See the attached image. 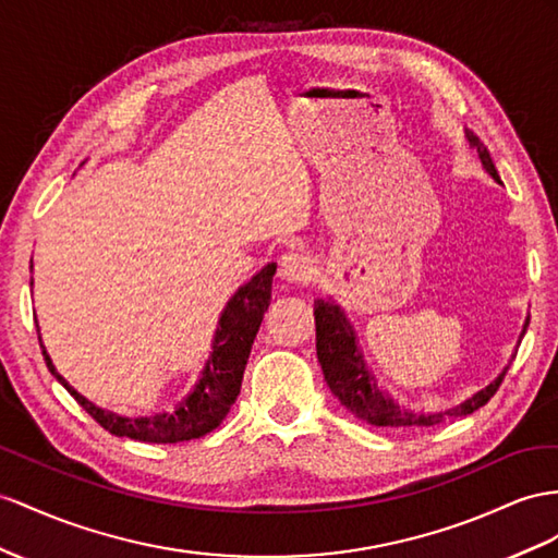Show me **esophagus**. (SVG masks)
Here are the masks:
<instances>
[{"label": "esophagus", "mask_w": 558, "mask_h": 558, "mask_svg": "<svg viewBox=\"0 0 558 558\" xmlns=\"http://www.w3.org/2000/svg\"><path fill=\"white\" fill-rule=\"evenodd\" d=\"M280 276L292 282H306L313 276V259L304 252H288L280 259Z\"/></svg>", "instance_id": "obj_1"}]
</instances>
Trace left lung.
<instances>
[{"label": "left lung", "mask_w": 558, "mask_h": 558, "mask_svg": "<svg viewBox=\"0 0 558 558\" xmlns=\"http://www.w3.org/2000/svg\"><path fill=\"white\" fill-rule=\"evenodd\" d=\"M464 134L469 141V148H474L478 153L485 171H488V174L499 183L497 169L490 160L488 148L483 146L481 138L474 132L466 130ZM313 316H316L318 363L323 367L327 387H330L337 401L344 405L351 415H355L363 422L375 424V426L424 428V426H436L446 420L471 415V412L483 408L490 401L509 369V365H507L502 373H499L488 384V387L478 389L474 396H469L462 403H457L446 410H436V412H417V410L405 408L398 401H393V396L384 387H379L375 373L365 363L363 349L359 344V335H355V330H353L351 318L347 316V311L341 308L332 296L316 299V302H313ZM527 320L531 318H525V323H523L519 344L527 330Z\"/></svg>", "instance_id": "left-lung-1"}]
</instances>
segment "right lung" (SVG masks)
<instances>
[{
  "instance_id": "1",
  "label": "right lung",
  "mask_w": 558,
  "mask_h": 558,
  "mask_svg": "<svg viewBox=\"0 0 558 558\" xmlns=\"http://www.w3.org/2000/svg\"><path fill=\"white\" fill-rule=\"evenodd\" d=\"M274 276L276 264H266L259 274H254L245 284H240L233 296L228 299L219 316L217 332H214L211 351L207 355L203 373L197 375L193 389L181 398V403H177L171 410L153 412V415L141 417H126L120 415V412H112L92 403L89 398H84L77 389L70 387V381L63 375H59L51 355L47 353V347L41 344L37 325L41 355H45L49 373L63 384L65 391L73 396L75 401L106 428V432L143 442H181L199 438L209 434L211 428H217L228 415V410L235 403L254 337L259 332L264 311L270 302Z\"/></svg>"
}]
</instances>
